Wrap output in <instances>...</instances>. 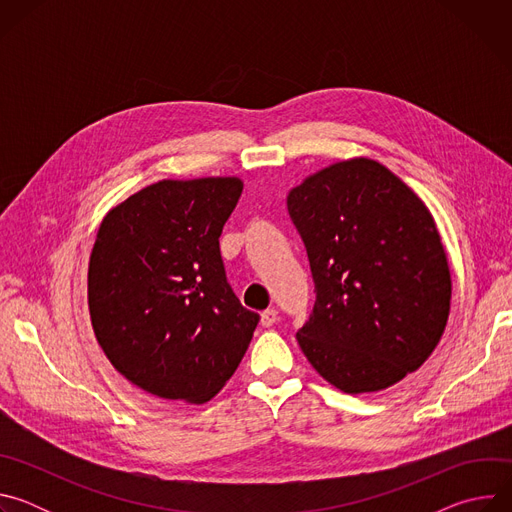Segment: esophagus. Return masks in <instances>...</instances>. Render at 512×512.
Wrapping results in <instances>:
<instances>
[{
    "label": "esophagus",
    "mask_w": 512,
    "mask_h": 512,
    "mask_svg": "<svg viewBox=\"0 0 512 512\" xmlns=\"http://www.w3.org/2000/svg\"><path fill=\"white\" fill-rule=\"evenodd\" d=\"M277 322V312L273 310V308H269V310H265L263 314H261V326L263 328H269V326H273Z\"/></svg>",
    "instance_id": "1"
}]
</instances>
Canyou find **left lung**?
Returning a JSON list of instances; mask_svg holds the SVG:
<instances>
[{
    "instance_id": "obj_1",
    "label": "left lung",
    "mask_w": 512,
    "mask_h": 512,
    "mask_svg": "<svg viewBox=\"0 0 512 512\" xmlns=\"http://www.w3.org/2000/svg\"><path fill=\"white\" fill-rule=\"evenodd\" d=\"M287 210L316 285L296 336L318 375L360 395L417 371L442 340L452 300L425 202L383 164L352 158L291 188Z\"/></svg>"
}]
</instances>
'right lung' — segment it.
I'll return each mask as SVG.
<instances>
[{
    "mask_svg": "<svg viewBox=\"0 0 512 512\" xmlns=\"http://www.w3.org/2000/svg\"><path fill=\"white\" fill-rule=\"evenodd\" d=\"M237 176L160 180L113 206L89 259V312L113 367L162 399L206 403L237 371L259 314L227 283L218 237Z\"/></svg>",
    "mask_w": 512,
    "mask_h": 512,
    "instance_id": "add662e5",
    "label": "right lung"
}]
</instances>
